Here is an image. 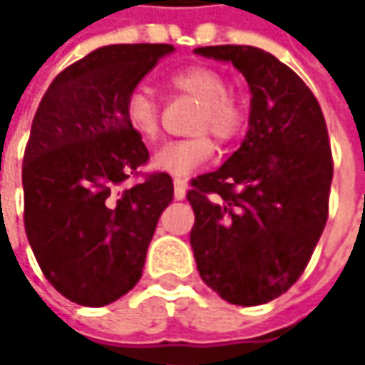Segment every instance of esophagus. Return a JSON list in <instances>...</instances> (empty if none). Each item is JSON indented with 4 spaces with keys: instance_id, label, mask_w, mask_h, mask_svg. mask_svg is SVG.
<instances>
[{
    "instance_id": "1",
    "label": "esophagus",
    "mask_w": 365,
    "mask_h": 365,
    "mask_svg": "<svg viewBox=\"0 0 365 365\" xmlns=\"http://www.w3.org/2000/svg\"><path fill=\"white\" fill-rule=\"evenodd\" d=\"M185 190H187V185H185L183 180H175V182H173V194H175L178 200H183V198H185Z\"/></svg>"
}]
</instances>
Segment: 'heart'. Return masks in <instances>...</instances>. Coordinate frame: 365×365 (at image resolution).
Segmentation results:
<instances>
[{"mask_svg":"<svg viewBox=\"0 0 365 365\" xmlns=\"http://www.w3.org/2000/svg\"><path fill=\"white\" fill-rule=\"evenodd\" d=\"M169 86L178 93L198 99L194 111L192 130H211L220 139L235 137L243 126L241 106L226 93V80L211 67L192 65L175 71L169 78ZM124 120L128 128L145 143H152L160 130V108L154 95L137 86L124 97ZM213 154V141L198 133L194 137L169 141L152 156V167L171 178H187Z\"/></svg>","mask_w":365,"mask_h":365,"instance_id":"b5f03b06","label":"heart"}]
</instances>
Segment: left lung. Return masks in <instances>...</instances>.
Wrapping results in <instances>:
<instances>
[{"instance_id": "left-lung-1", "label": "left lung", "mask_w": 365, "mask_h": 365, "mask_svg": "<svg viewBox=\"0 0 365 365\" xmlns=\"http://www.w3.org/2000/svg\"><path fill=\"white\" fill-rule=\"evenodd\" d=\"M250 86V128L217 169L192 180L190 245L200 279L226 302L266 304L307 268L326 228L331 152L322 108L279 58L254 46H202Z\"/></svg>"}]
</instances>
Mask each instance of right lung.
<instances>
[{"label": "right lung", "mask_w": 365, "mask_h": 365, "mask_svg": "<svg viewBox=\"0 0 365 365\" xmlns=\"http://www.w3.org/2000/svg\"><path fill=\"white\" fill-rule=\"evenodd\" d=\"M169 43L93 50L46 91L23 163L25 230L52 287L84 307H106L141 279L173 180L126 182L150 158L124 120V97L171 54Z\"/></svg>", "instance_id": "add662e5"}]
</instances>
